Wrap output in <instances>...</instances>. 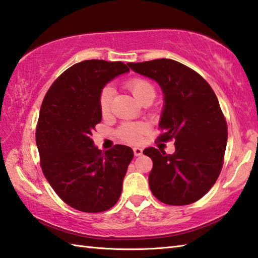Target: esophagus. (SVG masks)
Masks as SVG:
<instances>
[{
	"instance_id": "esophagus-1",
	"label": "esophagus",
	"mask_w": 258,
	"mask_h": 258,
	"mask_svg": "<svg viewBox=\"0 0 258 258\" xmlns=\"http://www.w3.org/2000/svg\"><path fill=\"white\" fill-rule=\"evenodd\" d=\"M133 151H134V156L135 157H140L142 154V151L143 150L141 149V148H139V147H137V148H134L133 149Z\"/></svg>"
}]
</instances>
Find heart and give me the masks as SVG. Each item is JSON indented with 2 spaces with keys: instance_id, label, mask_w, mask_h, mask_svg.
Listing matches in <instances>:
<instances>
[{
  "instance_id": "obj_1",
  "label": "heart",
  "mask_w": 258,
  "mask_h": 258,
  "mask_svg": "<svg viewBox=\"0 0 258 258\" xmlns=\"http://www.w3.org/2000/svg\"><path fill=\"white\" fill-rule=\"evenodd\" d=\"M126 87L133 93L137 99L144 104V102H151L157 95L156 87L153 84L142 78H134L126 83ZM114 90L110 86L102 88L99 95V108L100 113L107 116L111 110V102H113ZM148 127L143 123H124L117 130L118 138L126 143H139L142 141L144 134L147 133Z\"/></svg>"
}]
</instances>
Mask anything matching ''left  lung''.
<instances>
[{
  "mask_svg": "<svg viewBox=\"0 0 258 258\" xmlns=\"http://www.w3.org/2000/svg\"><path fill=\"white\" fill-rule=\"evenodd\" d=\"M134 72L156 80L165 95L159 140H174L176 151L145 149L152 159V194L168 205L194 203L208 193L221 172L228 140L227 121L210 84L177 60L128 63Z\"/></svg>",
  "mask_w": 258,
  "mask_h": 258,
  "instance_id": "1",
  "label": "left lung"
}]
</instances>
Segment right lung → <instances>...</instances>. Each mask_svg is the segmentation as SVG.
<instances>
[{
	"label": "right lung",
	"mask_w": 258,
	"mask_h": 258,
	"mask_svg": "<svg viewBox=\"0 0 258 258\" xmlns=\"http://www.w3.org/2000/svg\"><path fill=\"white\" fill-rule=\"evenodd\" d=\"M128 71L123 62L82 60L56 79L40 107L36 143L41 170L55 193L82 212L114 207L134 157L133 150L121 144L101 152L91 138L101 121L100 91Z\"/></svg>",
	"instance_id": "1"
}]
</instances>
